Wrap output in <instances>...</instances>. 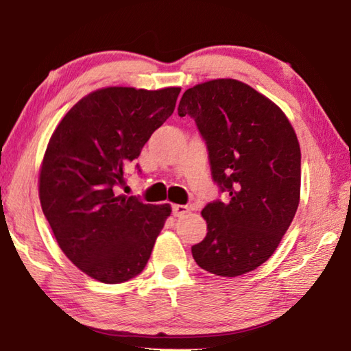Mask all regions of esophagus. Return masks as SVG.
Wrapping results in <instances>:
<instances>
[{
  "mask_svg": "<svg viewBox=\"0 0 351 351\" xmlns=\"http://www.w3.org/2000/svg\"><path fill=\"white\" fill-rule=\"evenodd\" d=\"M171 210H173L175 217H184L186 213H189V207L182 206V204H175L173 207H171Z\"/></svg>",
  "mask_w": 351,
  "mask_h": 351,
  "instance_id": "obj_1",
  "label": "esophagus"
}]
</instances>
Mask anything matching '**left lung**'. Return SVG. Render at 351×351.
Instances as JSON below:
<instances>
[{
  "instance_id": "left-lung-1",
  "label": "left lung",
  "mask_w": 351,
  "mask_h": 351,
  "mask_svg": "<svg viewBox=\"0 0 351 351\" xmlns=\"http://www.w3.org/2000/svg\"><path fill=\"white\" fill-rule=\"evenodd\" d=\"M178 114L195 119L212 176L229 201L201 215L206 239L192 246L199 268L221 277L257 269L280 245L300 201V145L285 112L235 79L209 80L182 94Z\"/></svg>"
}]
</instances>
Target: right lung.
Masks as SVG:
<instances>
[{
  "label": "right lung",
  "instance_id": "right-lung-1",
  "mask_svg": "<svg viewBox=\"0 0 351 351\" xmlns=\"http://www.w3.org/2000/svg\"><path fill=\"white\" fill-rule=\"evenodd\" d=\"M181 88L108 86L71 108L40 167L41 209L63 254L86 276L122 283L141 274L170 204L119 195L123 171L171 116Z\"/></svg>",
  "mask_w": 351,
  "mask_h": 351
}]
</instances>
